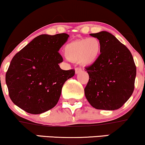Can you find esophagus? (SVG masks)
<instances>
[{
  "instance_id": "esophagus-1",
  "label": "esophagus",
  "mask_w": 145,
  "mask_h": 145,
  "mask_svg": "<svg viewBox=\"0 0 145 145\" xmlns=\"http://www.w3.org/2000/svg\"><path fill=\"white\" fill-rule=\"evenodd\" d=\"M82 71V69L81 67H76L75 69V71H76V74H78L80 73V71Z\"/></svg>"
}]
</instances>
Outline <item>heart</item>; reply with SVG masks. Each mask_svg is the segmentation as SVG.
Returning a JSON list of instances; mask_svg holds the SVG:
<instances>
[{"instance_id":"1","label":"heart","mask_w":145,"mask_h":145,"mask_svg":"<svg viewBox=\"0 0 145 145\" xmlns=\"http://www.w3.org/2000/svg\"><path fill=\"white\" fill-rule=\"evenodd\" d=\"M101 51V41L95 37L73 41L65 47V56L68 59L80 61L83 65H89L96 61Z\"/></svg>"}]
</instances>
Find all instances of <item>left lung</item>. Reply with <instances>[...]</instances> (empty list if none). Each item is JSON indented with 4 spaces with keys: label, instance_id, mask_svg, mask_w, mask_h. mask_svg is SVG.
<instances>
[{
    "label": "left lung",
    "instance_id": "obj_1",
    "mask_svg": "<svg viewBox=\"0 0 145 145\" xmlns=\"http://www.w3.org/2000/svg\"><path fill=\"white\" fill-rule=\"evenodd\" d=\"M90 35L101 41V54L85 67L89 76L85 88L86 98L97 109L116 110L128 101L134 90V60L129 49L110 33Z\"/></svg>",
    "mask_w": 145,
    "mask_h": 145
}]
</instances>
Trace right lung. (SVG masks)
<instances>
[{
    "label": "right lung",
    "instance_id": "right-lung-1",
    "mask_svg": "<svg viewBox=\"0 0 145 145\" xmlns=\"http://www.w3.org/2000/svg\"><path fill=\"white\" fill-rule=\"evenodd\" d=\"M69 35L42 34L33 39L12 58L5 76L9 95L26 112L39 114L52 109L59 100L65 81L75 70H63L58 53Z\"/></svg>",
    "mask_w": 145,
    "mask_h": 145
}]
</instances>
